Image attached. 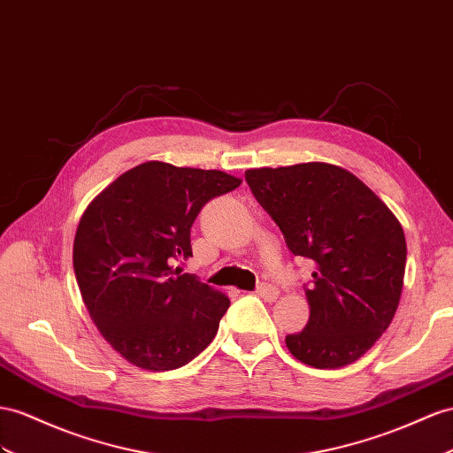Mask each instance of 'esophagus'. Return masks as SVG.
I'll use <instances>...</instances> for the list:
<instances>
[{"mask_svg":"<svg viewBox=\"0 0 453 453\" xmlns=\"http://www.w3.org/2000/svg\"><path fill=\"white\" fill-rule=\"evenodd\" d=\"M257 295L262 296L264 300H268V303H273V300H275L277 296H280V291H277V287H273V285L262 283V285H258V288H257Z\"/></svg>","mask_w":453,"mask_h":453,"instance_id":"1","label":"esophagus"}]
</instances>
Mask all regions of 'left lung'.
I'll use <instances>...</instances> for the list:
<instances>
[{
	"mask_svg": "<svg viewBox=\"0 0 453 453\" xmlns=\"http://www.w3.org/2000/svg\"><path fill=\"white\" fill-rule=\"evenodd\" d=\"M245 178L288 250L316 264L310 319L287 334L288 352L318 369L356 362L400 303L408 250L398 218L362 180L327 162L252 168Z\"/></svg>",
	"mask_w": 453,
	"mask_h": 453,
	"instance_id": "left-lung-1",
	"label": "left lung"
}]
</instances>
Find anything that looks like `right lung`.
Segmentation results:
<instances>
[{
    "label": "right lung",
    "mask_w": 453,
    "mask_h": 453,
    "mask_svg": "<svg viewBox=\"0 0 453 453\" xmlns=\"http://www.w3.org/2000/svg\"><path fill=\"white\" fill-rule=\"evenodd\" d=\"M241 180L149 160L124 172L80 218L73 262L91 321L147 371L189 364L212 342L229 298L176 268L191 252L201 208Z\"/></svg>",
    "instance_id": "obj_1"
}]
</instances>
